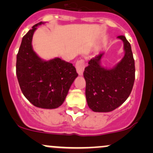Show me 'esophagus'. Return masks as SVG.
Listing matches in <instances>:
<instances>
[{"label":"esophagus","mask_w":153,"mask_h":153,"mask_svg":"<svg viewBox=\"0 0 153 153\" xmlns=\"http://www.w3.org/2000/svg\"><path fill=\"white\" fill-rule=\"evenodd\" d=\"M75 67H76L77 72H78L79 75H82L83 74L84 68H85V62L82 59L77 61L76 64H75Z\"/></svg>","instance_id":"obj_1"}]
</instances>
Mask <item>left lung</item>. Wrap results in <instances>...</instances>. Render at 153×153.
<instances>
[{
	"instance_id": "obj_1",
	"label": "left lung",
	"mask_w": 153,
	"mask_h": 153,
	"mask_svg": "<svg viewBox=\"0 0 153 153\" xmlns=\"http://www.w3.org/2000/svg\"><path fill=\"white\" fill-rule=\"evenodd\" d=\"M124 56L112 68L101 65L103 52L93 57L83 73L88 106L95 112H109L120 106L130 95L135 79L134 59L131 45L124 36Z\"/></svg>"
}]
</instances>
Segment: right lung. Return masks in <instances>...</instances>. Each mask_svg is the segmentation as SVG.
<instances>
[{"label":"right lung","mask_w":153,"mask_h":153,"mask_svg":"<svg viewBox=\"0 0 153 153\" xmlns=\"http://www.w3.org/2000/svg\"><path fill=\"white\" fill-rule=\"evenodd\" d=\"M43 24H35L23 37L16 57V75L29 102L39 108L52 109L62 104L78 74L72 63L59 57L44 60L33 50V35Z\"/></svg>","instance_id":"1"}]
</instances>
